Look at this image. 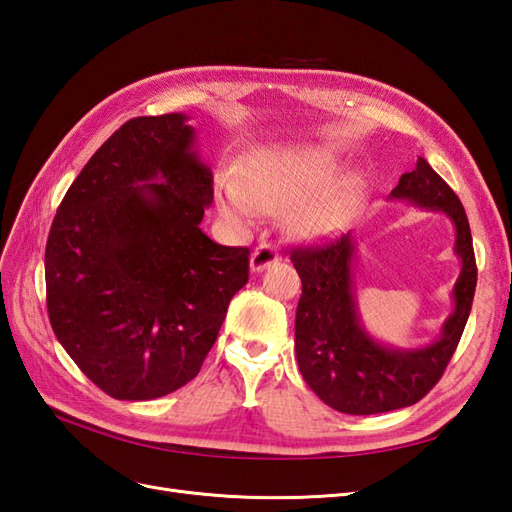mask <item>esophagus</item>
Masks as SVG:
<instances>
[{"label": "esophagus", "mask_w": 512, "mask_h": 512, "mask_svg": "<svg viewBox=\"0 0 512 512\" xmlns=\"http://www.w3.org/2000/svg\"><path fill=\"white\" fill-rule=\"evenodd\" d=\"M280 260H282V254L277 252V247H273L269 243L258 245L250 256V269H252V273H260Z\"/></svg>", "instance_id": "obj_1"}]
</instances>
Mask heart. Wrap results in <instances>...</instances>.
Wrapping results in <instances>:
<instances>
[{"label":"heart","mask_w":512,"mask_h":512,"mask_svg":"<svg viewBox=\"0 0 512 512\" xmlns=\"http://www.w3.org/2000/svg\"><path fill=\"white\" fill-rule=\"evenodd\" d=\"M335 173L337 162L327 151L262 149L218 183L215 203L228 222L239 226L252 224L260 211L290 207L294 230L305 237H324L344 218L359 192L354 177L339 179L328 189Z\"/></svg>","instance_id":"heart-1"}]
</instances>
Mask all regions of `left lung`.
Segmentation results:
<instances>
[{"instance_id":"1","label":"left lung","mask_w":512,"mask_h":512,"mask_svg":"<svg viewBox=\"0 0 512 512\" xmlns=\"http://www.w3.org/2000/svg\"><path fill=\"white\" fill-rule=\"evenodd\" d=\"M395 203L444 213L455 228L453 252L461 271L453 286V312L438 337L418 348L384 344L361 318L354 286L359 239L346 232L324 247L294 250L303 294L294 318V350L299 369L324 404L344 414H378L406 408L423 399L436 384L459 344L476 290V262L466 211L457 194L429 166L416 160L412 173L401 175L389 194Z\"/></svg>"}]
</instances>
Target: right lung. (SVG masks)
Wrapping results in <instances>:
<instances>
[{
  "label": "right lung",
  "mask_w": 512,
  "mask_h": 512,
  "mask_svg": "<svg viewBox=\"0 0 512 512\" xmlns=\"http://www.w3.org/2000/svg\"><path fill=\"white\" fill-rule=\"evenodd\" d=\"M185 113L130 119L74 179L44 254L55 337L115 399L145 401L200 371L247 284L250 250L211 241V166Z\"/></svg>",
  "instance_id": "right-lung-1"
}]
</instances>
